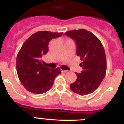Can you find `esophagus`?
Masks as SVG:
<instances>
[{"label": "esophagus", "instance_id": "34e87169", "mask_svg": "<svg viewBox=\"0 0 124 124\" xmlns=\"http://www.w3.org/2000/svg\"><path fill=\"white\" fill-rule=\"evenodd\" d=\"M61 72H63V73H66V72H68L67 70H61Z\"/></svg>", "mask_w": 124, "mask_h": 124}]
</instances>
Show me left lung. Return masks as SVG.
Returning a JSON list of instances; mask_svg holds the SVG:
<instances>
[{
	"label": "left lung",
	"instance_id": "8db88e82",
	"mask_svg": "<svg viewBox=\"0 0 124 124\" xmlns=\"http://www.w3.org/2000/svg\"><path fill=\"white\" fill-rule=\"evenodd\" d=\"M76 44V54L80 57L83 70L76 73L77 79L70 84L74 93L81 96L89 94L99 86L106 73L107 62L104 48L96 35L85 29L73 30L65 33Z\"/></svg>",
	"mask_w": 124,
	"mask_h": 124
}]
</instances>
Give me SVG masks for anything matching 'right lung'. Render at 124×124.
<instances>
[{
  "label": "right lung",
  "mask_w": 124,
  "mask_h": 124,
  "mask_svg": "<svg viewBox=\"0 0 124 124\" xmlns=\"http://www.w3.org/2000/svg\"><path fill=\"white\" fill-rule=\"evenodd\" d=\"M63 33L40 31L24 42L17 57V71L23 86L29 92L41 94L52 87L59 68L50 69L42 64V57L48 51L49 42Z\"/></svg>",
  "instance_id": "1"
}]
</instances>
